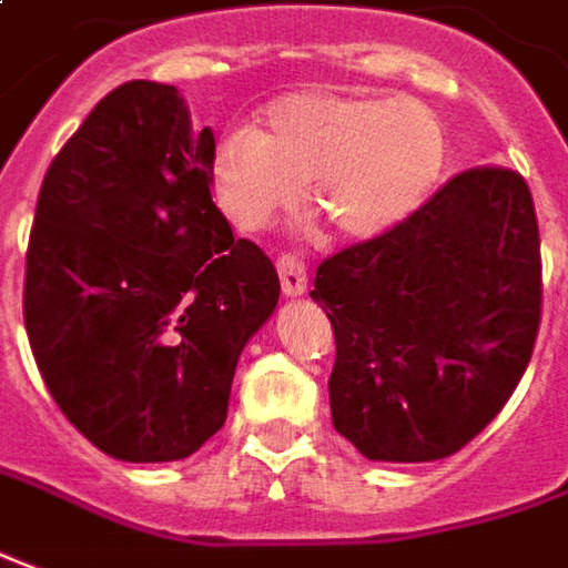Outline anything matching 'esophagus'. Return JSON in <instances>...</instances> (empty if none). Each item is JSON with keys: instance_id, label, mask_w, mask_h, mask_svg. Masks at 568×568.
<instances>
[{"instance_id": "1", "label": "esophagus", "mask_w": 568, "mask_h": 568, "mask_svg": "<svg viewBox=\"0 0 568 568\" xmlns=\"http://www.w3.org/2000/svg\"><path fill=\"white\" fill-rule=\"evenodd\" d=\"M276 270H280V283H283V292L288 298H298L307 292V267L301 264L295 254H283L276 261Z\"/></svg>"}]
</instances>
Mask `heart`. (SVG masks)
Wrapping results in <instances>:
<instances>
[{
  "instance_id": "heart-1",
  "label": "heart",
  "mask_w": 568,
  "mask_h": 568,
  "mask_svg": "<svg viewBox=\"0 0 568 568\" xmlns=\"http://www.w3.org/2000/svg\"><path fill=\"white\" fill-rule=\"evenodd\" d=\"M445 164V130L414 99L333 90L288 92L264 126L233 130L214 152V195L239 230L254 233L295 207L348 242L388 233L426 199Z\"/></svg>"
}]
</instances>
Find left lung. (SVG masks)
Returning a JSON list of instances; mask_svg holds the SVG:
<instances>
[{
	"instance_id": "left-lung-1",
	"label": "left lung",
	"mask_w": 568,
	"mask_h": 568,
	"mask_svg": "<svg viewBox=\"0 0 568 568\" xmlns=\"http://www.w3.org/2000/svg\"><path fill=\"white\" fill-rule=\"evenodd\" d=\"M333 426L366 460H445L510 400L541 326V235L523 173L469 168L388 233L326 257Z\"/></svg>"
}]
</instances>
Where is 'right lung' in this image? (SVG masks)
Returning <instances> with one entry per match:
<instances>
[{
    "label": "right lung",
    "instance_id": "1",
    "mask_svg": "<svg viewBox=\"0 0 568 568\" xmlns=\"http://www.w3.org/2000/svg\"><path fill=\"white\" fill-rule=\"evenodd\" d=\"M214 133L176 87L130 80L49 164L24 326L49 395L108 457L195 454L230 410L239 354L280 301L267 254L211 199Z\"/></svg>",
    "mask_w": 568,
    "mask_h": 568
}]
</instances>
